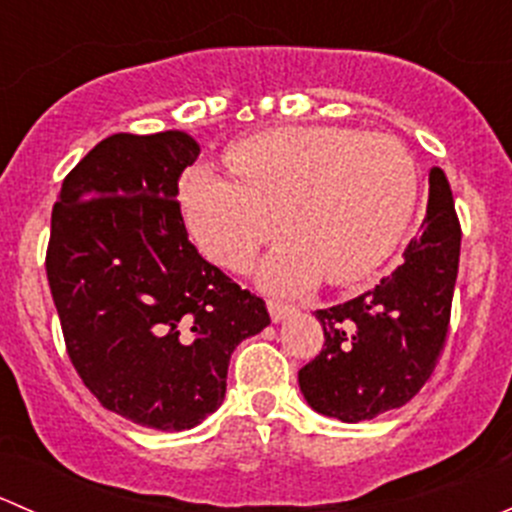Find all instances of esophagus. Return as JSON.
<instances>
[{
  "instance_id": "esophagus-1",
  "label": "esophagus",
  "mask_w": 512,
  "mask_h": 512,
  "mask_svg": "<svg viewBox=\"0 0 512 512\" xmlns=\"http://www.w3.org/2000/svg\"><path fill=\"white\" fill-rule=\"evenodd\" d=\"M267 309H270V317H272V322H282V319H287L289 314L294 312V307H289V304H282V302H267Z\"/></svg>"
}]
</instances>
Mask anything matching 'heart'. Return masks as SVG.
Wrapping results in <instances>:
<instances>
[{
  "label": "heart",
  "instance_id": "b5f03b06",
  "mask_svg": "<svg viewBox=\"0 0 512 512\" xmlns=\"http://www.w3.org/2000/svg\"><path fill=\"white\" fill-rule=\"evenodd\" d=\"M235 180L193 168L180 183V208L200 250L232 272L289 232L260 270L277 292L319 277L354 285L394 252L418 193L416 160L386 133L339 126H285L232 143ZM281 220H276V215Z\"/></svg>",
  "mask_w": 512,
  "mask_h": 512
}]
</instances>
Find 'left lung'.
Segmentation results:
<instances>
[{"instance_id":"left-lung-1","label":"left lung","mask_w":512,"mask_h":512,"mask_svg":"<svg viewBox=\"0 0 512 512\" xmlns=\"http://www.w3.org/2000/svg\"><path fill=\"white\" fill-rule=\"evenodd\" d=\"M458 255L451 185L433 168L426 218L404 262L369 292L317 309L324 347L299 369V391L317 414L359 423L414 399L446 342Z\"/></svg>"}]
</instances>
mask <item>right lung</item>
I'll use <instances>...</instances> for the list:
<instances>
[{"label":"right lung","mask_w":512,"mask_h":512,"mask_svg":"<svg viewBox=\"0 0 512 512\" xmlns=\"http://www.w3.org/2000/svg\"><path fill=\"white\" fill-rule=\"evenodd\" d=\"M198 156L183 131L108 136L61 183L46 250L81 381L103 409L168 433L223 404L232 352L270 324L188 240L175 198Z\"/></svg>","instance_id":"1"}]
</instances>
